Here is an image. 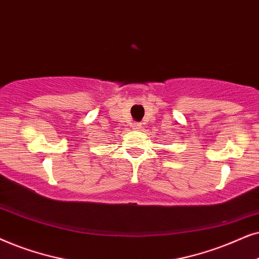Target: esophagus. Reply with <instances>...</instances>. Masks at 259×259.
<instances>
[{
    "mask_svg": "<svg viewBox=\"0 0 259 259\" xmlns=\"http://www.w3.org/2000/svg\"><path fill=\"white\" fill-rule=\"evenodd\" d=\"M133 127H134V129H140V127H141V123H134L133 124Z\"/></svg>",
    "mask_w": 259,
    "mask_h": 259,
    "instance_id": "obj_1",
    "label": "esophagus"
}]
</instances>
